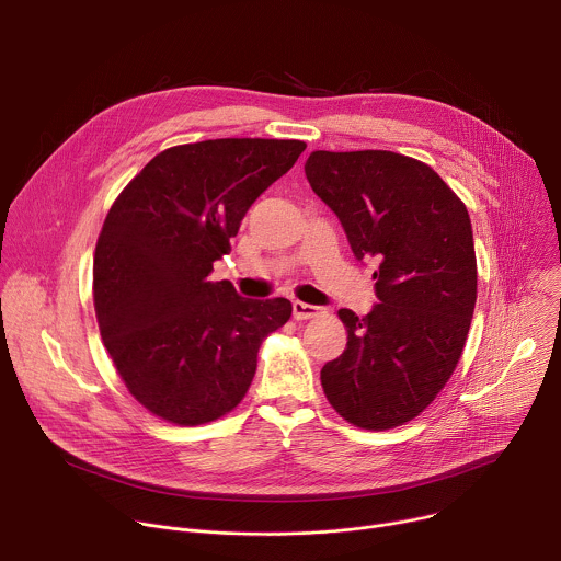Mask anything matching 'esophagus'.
Here are the masks:
<instances>
[{
  "label": "esophagus",
  "mask_w": 561,
  "mask_h": 561,
  "mask_svg": "<svg viewBox=\"0 0 561 561\" xmlns=\"http://www.w3.org/2000/svg\"><path fill=\"white\" fill-rule=\"evenodd\" d=\"M324 312V308L306 304V301H293V317L295 319H312Z\"/></svg>",
  "instance_id": "1"
}]
</instances>
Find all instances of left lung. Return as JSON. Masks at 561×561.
<instances>
[{"label": "left lung", "mask_w": 561, "mask_h": 561, "mask_svg": "<svg viewBox=\"0 0 561 561\" xmlns=\"http://www.w3.org/2000/svg\"><path fill=\"white\" fill-rule=\"evenodd\" d=\"M304 171L355 257L377 262L379 304L364 317L337 310L348 342L322 388L353 426H402L446 386L466 344L477 299L468 210L428 164L390 150H312Z\"/></svg>", "instance_id": "left-lung-1"}]
</instances>
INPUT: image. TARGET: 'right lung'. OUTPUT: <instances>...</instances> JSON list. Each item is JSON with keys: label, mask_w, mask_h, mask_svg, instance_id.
<instances>
[{"label": "right lung", "mask_w": 561, "mask_h": 561, "mask_svg": "<svg viewBox=\"0 0 561 561\" xmlns=\"http://www.w3.org/2000/svg\"><path fill=\"white\" fill-rule=\"evenodd\" d=\"M299 139L228 137L154 154L113 202L93 262L104 346L128 392L180 426L242 402L262 342L293 312L210 282L253 202L293 169Z\"/></svg>", "instance_id": "obj_1"}]
</instances>
